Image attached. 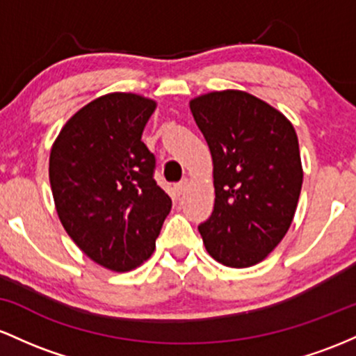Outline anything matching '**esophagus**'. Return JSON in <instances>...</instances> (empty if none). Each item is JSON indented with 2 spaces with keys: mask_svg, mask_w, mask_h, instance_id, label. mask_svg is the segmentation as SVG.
<instances>
[{
  "mask_svg": "<svg viewBox=\"0 0 356 356\" xmlns=\"http://www.w3.org/2000/svg\"><path fill=\"white\" fill-rule=\"evenodd\" d=\"M188 186H190V181H188V179H181V181H179L178 183V185H177V191H178V195H183V193H185V191L186 190H188Z\"/></svg>",
  "mask_w": 356,
  "mask_h": 356,
  "instance_id": "34e87169",
  "label": "esophagus"
}]
</instances>
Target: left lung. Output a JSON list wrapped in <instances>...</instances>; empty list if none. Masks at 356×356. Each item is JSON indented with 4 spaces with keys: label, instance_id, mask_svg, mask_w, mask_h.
<instances>
[{
    "label": "left lung",
    "instance_id": "8db88e82",
    "mask_svg": "<svg viewBox=\"0 0 356 356\" xmlns=\"http://www.w3.org/2000/svg\"><path fill=\"white\" fill-rule=\"evenodd\" d=\"M213 161L215 205L198 225L205 249L227 267L259 264L284 238L302 185L298 136L284 114L243 90L190 101Z\"/></svg>",
    "mask_w": 356,
    "mask_h": 356
}]
</instances>
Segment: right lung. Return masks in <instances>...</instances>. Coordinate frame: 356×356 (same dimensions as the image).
Here are the masks:
<instances>
[{
    "label": "right lung",
    "mask_w": 356,
    "mask_h": 356,
    "mask_svg": "<svg viewBox=\"0 0 356 356\" xmlns=\"http://www.w3.org/2000/svg\"><path fill=\"white\" fill-rule=\"evenodd\" d=\"M153 99L113 92L83 106L50 151L49 177L63 229L87 257L114 273L153 254L171 198L154 181L141 141Z\"/></svg>",
    "instance_id": "right-lung-1"
}]
</instances>
